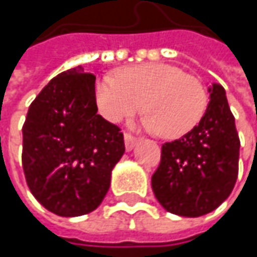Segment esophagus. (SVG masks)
Segmentation results:
<instances>
[{"label":"esophagus","mask_w":257,"mask_h":257,"mask_svg":"<svg viewBox=\"0 0 257 257\" xmlns=\"http://www.w3.org/2000/svg\"><path fill=\"white\" fill-rule=\"evenodd\" d=\"M123 138H125V147H126V150H132V149L135 147L137 141H138L134 135H131V134H128V132H125Z\"/></svg>","instance_id":"obj_1"}]
</instances>
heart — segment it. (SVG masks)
Masks as SVG:
<instances>
[{"mask_svg":"<svg viewBox=\"0 0 257 257\" xmlns=\"http://www.w3.org/2000/svg\"><path fill=\"white\" fill-rule=\"evenodd\" d=\"M101 114L120 122L141 108L144 123L162 138H179L195 128L208 105L204 83L170 64L125 67L117 78L102 77L95 89Z\"/></svg>","mask_w":257,"mask_h":257,"instance_id":"1","label":"heart"}]
</instances>
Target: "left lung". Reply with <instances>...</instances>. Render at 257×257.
Listing matches in <instances>:
<instances>
[{
  "mask_svg": "<svg viewBox=\"0 0 257 257\" xmlns=\"http://www.w3.org/2000/svg\"><path fill=\"white\" fill-rule=\"evenodd\" d=\"M210 104L201 122L179 140L162 144L152 189L170 213L199 217L216 210L238 177L239 138L225 89L208 87Z\"/></svg>",
  "mask_w": 257,
  "mask_h": 257,
  "instance_id": "8db88e82",
  "label": "left lung"
}]
</instances>
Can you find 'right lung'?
Segmentation results:
<instances>
[{
	"mask_svg": "<svg viewBox=\"0 0 257 257\" xmlns=\"http://www.w3.org/2000/svg\"><path fill=\"white\" fill-rule=\"evenodd\" d=\"M96 111L95 76L81 67L52 78L29 105L22 128L26 183L58 216L93 211L125 153L120 128Z\"/></svg>",
	"mask_w": 257,
	"mask_h": 257,
	"instance_id": "1",
	"label": "right lung"
}]
</instances>
